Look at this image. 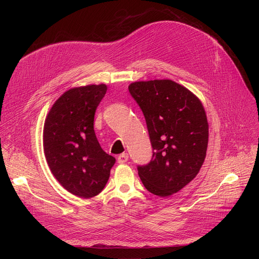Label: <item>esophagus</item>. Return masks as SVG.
I'll list each match as a JSON object with an SVG mask.
<instances>
[{"label": "esophagus", "instance_id": "esophagus-1", "mask_svg": "<svg viewBox=\"0 0 259 259\" xmlns=\"http://www.w3.org/2000/svg\"><path fill=\"white\" fill-rule=\"evenodd\" d=\"M128 158H129L128 153H121L120 155H118L117 161L119 162V164H125V162L128 160Z\"/></svg>", "mask_w": 259, "mask_h": 259}]
</instances>
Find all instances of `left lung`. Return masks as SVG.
I'll use <instances>...</instances> for the list:
<instances>
[{"label": "left lung", "mask_w": 259, "mask_h": 259, "mask_svg": "<svg viewBox=\"0 0 259 259\" xmlns=\"http://www.w3.org/2000/svg\"><path fill=\"white\" fill-rule=\"evenodd\" d=\"M129 92L144 113L153 155L138 166L149 192L166 197L179 192L205 160L209 125L196 95L171 79L134 81Z\"/></svg>", "instance_id": "1"}]
</instances>
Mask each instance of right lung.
Instances as JSON below:
<instances>
[{"label":"right lung","mask_w":259,"mask_h":259,"mask_svg":"<svg viewBox=\"0 0 259 259\" xmlns=\"http://www.w3.org/2000/svg\"><path fill=\"white\" fill-rule=\"evenodd\" d=\"M106 91L105 84L68 90L45 119L43 146L49 169L68 192L80 198L102 192L115 162L102 149L93 128Z\"/></svg>","instance_id":"add662e5"}]
</instances>
